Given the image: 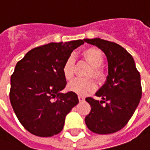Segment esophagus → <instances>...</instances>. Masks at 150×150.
I'll return each mask as SVG.
<instances>
[{
  "label": "esophagus",
  "instance_id": "obj_1",
  "mask_svg": "<svg viewBox=\"0 0 150 150\" xmlns=\"http://www.w3.org/2000/svg\"><path fill=\"white\" fill-rule=\"evenodd\" d=\"M78 98H79V102H83V101L85 100V98L83 97V96H79Z\"/></svg>",
  "mask_w": 150,
  "mask_h": 150
}]
</instances>
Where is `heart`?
Segmentation results:
<instances>
[{
    "label": "heart",
    "mask_w": 150,
    "mask_h": 150,
    "mask_svg": "<svg viewBox=\"0 0 150 150\" xmlns=\"http://www.w3.org/2000/svg\"><path fill=\"white\" fill-rule=\"evenodd\" d=\"M82 55L83 59L91 64V69L88 71L87 75L92 76L100 83H103L107 79V73L102 67L104 61V57L100 50L96 47H90L84 50ZM75 57L69 55L62 66V75L64 78L70 81L75 75ZM96 82L91 77L86 79L78 78L70 83L68 89L79 96H87L96 89Z\"/></svg>",
    "instance_id": "obj_1"
}]
</instances>
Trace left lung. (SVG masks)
Listing matches in <instances>:
<instances>
[{"label":"left lung","instance_id":"1","mask_svg":"<svg viewBox=\"0 0 150 150\" xmlns=\"http://www.w3.org/2000/svg\"><path fill=\"white\" fill-rule=\"evenodd\" d=\"M83 41L103 50L108 62L106 83L96 95L102 100L86 98L91 112L85 117V123L96 133L118 132L128 124L142 98L140 73L132 55L121 46L100 38Z\"/></svg>","mask_w":150,"mask_h":150}]
</instances>
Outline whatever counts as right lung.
Segmentation results:
<instances>
[{
  "mask_svg": "<svg viewBox=\"0 0 150 150\" xmlns=\"http://www.w3.org/2000/svg\"><path fill=\"white\" fill-rule=\"evenodd\" d=\"M83 40L51 42L30 50L11 75L9 100L18 120L38 137L62 131L66 116L79 103L73 91L61 93L67 85L62 66Z\"/></svg>",
  "mask_w": 150,
  "mask_h": 150,
  "instance_id": "1",
  "label": "right lung"
}]
</instances>
